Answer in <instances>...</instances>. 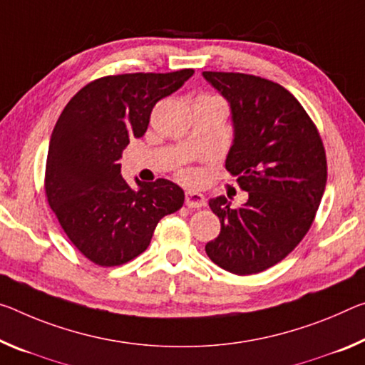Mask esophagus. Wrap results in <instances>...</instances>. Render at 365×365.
I'll return each instance as SVG.
<instances>
[{
    "label": "esophagus",
    "instance_id": "esophagus-1",
    "mask_svg": "<svg viewBox=\"0 0 365 365\" xmlns=\"http://www.w3.org/2000/svg\"><path fill=\"white\" fill-rule=\"evenodd\" d=\"M185 205L188 207H203L206 205V198L198 192H187L185 193Z\"/></svg>",
    "mask_w": 365,
    "mask_h": 365
}]
</instances>
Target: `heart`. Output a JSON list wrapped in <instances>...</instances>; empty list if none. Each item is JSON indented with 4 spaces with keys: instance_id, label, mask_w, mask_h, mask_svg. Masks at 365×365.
Here are the masks:
<instances>
[{
    "instance_id": "heart-1",
    "label": "heart",
    "mask_w": 365,
    "mask_h": 365,
    "mask_svg": "<svg viewBox=\"0 0 365 365\" xmlns=\"http://www.w3.org/2000/svg\"><path fill=\"white\" fill-rule=\"evenodd\" d=\"M178 177H180V180L185 183H193L196 182V178H198L196 172L192 169H182L180 173H178Z\"/></svg>"
}]
</instances>
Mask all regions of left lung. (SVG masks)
<instances>
[{"instance_id": "obj_1", "label": "left lung", "mask_w": 365, "mask_h": 365, "mask_svg": "<svg viewBox=\"0 0 365 365\" xmlns=\"http://www.w3.org/2000/svg\"><path fill=\"white\" fill-rule=\"evenodd\" d=\"M230 106L234 141L225 169L248 192L230 207L210 200L221 232L206 253L229 273L247 276L286 258L309 232L327 185V155L314 121L291 92L244 73L205 71Z\"/></svg>"}]
</instances>
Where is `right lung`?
Listing matches in <instances>:
<instances>
[{"mask_svg":"<svg viewBox=\"0 0 365 365\" xmlns=\"http://www.w3.org/2000/svg\"><path fill=\"white\" fill-rule=\"evenodd\" d=\"M193 69L133 73L96 79L63 110L51 133L45 195L73 245L99 266H118L146 250L162 217L183 205L170 180L121 177L120 159L130 138L148 130L155 103L180 89Z\"/></svg>","mask_w":365,"mask_h":365,"instance_id":"add662e5","label":"right lung"}]
</instances>
